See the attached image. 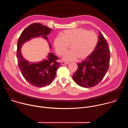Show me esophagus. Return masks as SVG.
Segmentation results:
<instances>
[{
  "mask_svg": "<svg viewBox=\"0 0 128 128\" xmlns=\"http://www.w3.org/2000/svg\"><path fill=\"white\" fill-rule=\"evenodd\" d=\"M61 63H62V65H63L69 64L68 62H65V61H61Z\"/></svg>",
  "mask_w": 128,
  "mask_h": 128,
  "instance_id": "34e87169",
  "label": "esophagus"
}]
</instances>
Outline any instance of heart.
I'll return each instance as SVG.
<instances>
[{"instance_id": "b5f03b06", "label": "heart", "mask_w": 128, "mask_h": 128, "mask_svg": "<svg viewBox=\"0 0 128 128\" xmlns=\"http://www.w3.org/2000/svg\"><path fill=\"white\" fill-rule=\"evenodd\" d=\"M54 40V44L57 53L62 56L70 45V50L64 53L63 59L74 61L78 57L86 58L95 50L98 44L97 34L92 31L79 28L63 31Z\"/></svg>"}]
</instances>
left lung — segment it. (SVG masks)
Returning a JSON list of instances; mask_svg holds the SVG:
<instances>
[{
    "instance_id": "obj_1",
    "label": "left lung",
    "mask_w": 128,
    "mask_h": 128,
    "mask_svg": "<svg viewBox=\"0 0 128 128\" xmlns=\"http://www.w3.org/2000/svg\"><path fill=\"white\" fill-rule=\"evenodd\" d=\"M110 57L108 42L99 31L97 46L90 55L78 63V68L72 76L73 79L83 88H90L97 85L108 70Z\"/></svg>"
}]
</instances>
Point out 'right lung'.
<instances>
[{"label": "right lung", "mask_w": 128, "mask_h": 128, "mask_svg": "<svg viewBox=\"0 0 128 128\" xmlns=\"http://www.w3.org/2000/svg\"><path fill=\"white\" fill-rule=\"evenodd\" d=\"M52 30L39 23L31 24L23 31L17 43L16 58L22 74L28 82L38 88L48 86L52 82L61 63L57 61L59 58L52 53L44 61L29 63L22 56L20 48L25 42L35 37L41 36L48 40L46 35Z\"/></svg>", "instance_id": "right-lung-1"}]
</instances>
